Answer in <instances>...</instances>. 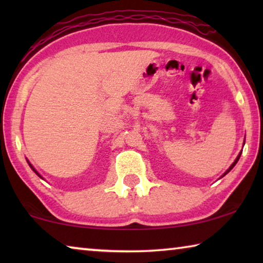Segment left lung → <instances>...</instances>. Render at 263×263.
<instances>
[{
  "instance_id": "8db88e82",
  "label": "left lung",
  "mask_w": 263,
  "mask_h": 263,
  "mask_svg": "<svg viewBox=\"0 0 263 263\" xmlns=\"http://www.w3.org/2000/svg\"><path fill=\"white\" fill-rule=\"evenodd\" d=\"M240 155H241V153H240V154L238 155V158H237V159H235V161H234V162H233L232 164H231V167H230V168L228 169V171H226V172H225V174H224V175H226V174H228V173H229V172L231 171V169H232V168H233V167L235 166V163H237V162H238V160H239V158H240ZM224 175H222V176H224Z\"/></svg>"
}]
</instances>
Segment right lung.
Wrapping results in <instances>:
<instances>
[{"label":"right lung","mask_w":263,"mask_h":263,"mask_svg":"<svg viewBox=\"0 0 263 263\" xmlns=\"http://www.w3.org/2000/svg\"><path fill=\"white\" fill-rule=\"evenodd\" d=\"M28 162H29V161H28ZM29 164H30V162H29ZM30 167H31V168H32V171H33V172H34V173H35V174H37V175H38V176H39V177H42V176H41V175H39V173H38V172H37V171H35V169H34V168H33V167H32V166H31V164H30Z\"/></svg>","instance_id":"1"}]
</instances>
